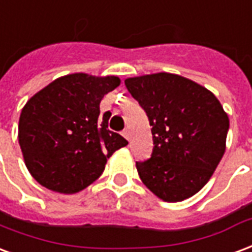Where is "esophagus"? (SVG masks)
Here are the masks:
<instances>
[{
  "instance_id": "esophagus-1",
  "label": "esophagus",
  "mask_w": 252,
  "mask_h": 252,
  "mask_svg": "<svg viewBox=\"0 0 252 252\" xmlns=\"http://www.w3.org/2000/svg\"><path fill=\"white\" fill-rule=\"evenodd\" d=\"M123 136L126 137V140H129V139H131V135H129V131H128V129H124V131H123Z\"/></svg>"
}]
</instances>
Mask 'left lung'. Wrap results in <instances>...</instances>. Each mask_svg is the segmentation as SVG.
<instances>
[{
    "label": "left lung",
    "instance_id": "left-lung-1",
    "mask_svg": "<svg viewBox=\"0 0 252 252\" xmlns=\"http://www.w3.org/2000/svg\"><path fill=\"white\" fill-rule=\"evenodd\" d=\"M126 85L152 126V156L136 161L141 182L164 202L193 196L225 152L227 112L211 91L179 74L128 77Z\"/></svg>",
    "mask_w": 252,
    "mask_h": 252
}]
</instances>
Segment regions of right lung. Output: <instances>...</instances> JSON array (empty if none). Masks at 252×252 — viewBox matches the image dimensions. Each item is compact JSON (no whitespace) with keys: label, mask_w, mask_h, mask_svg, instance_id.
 Returning <instances> with one entry per match:
<instances>
[{"label":"right lung","mask_w":252,"mask_h":252,"mask_svg":"<svg viewBox=\"0 0 252 252\" xmlns=\"http://www.w3.org/2000/svg\"><path fill=\"white\" fill-rule=\"evenodd\" d=\"M117 76L70 73L33 94L18 121L28 171L45 188L72 195L97 180L113 152L128 144L108 129L100 102L120 85Z\"/></svg>","instance_id":"obj_1"}]
</instances>
